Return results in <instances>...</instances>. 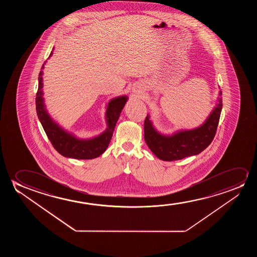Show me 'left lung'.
I'll return each mask as SVG.
<instances>
[{
  "label": "left lung",
  "mask_w": 257,
  "mask_h": 257,
  "mask_svg": "<svg viewBox=\"0 0 257 257\" xmlns=\"http://www.w3.org/2000/svg\"><path fill=\"white\" fill-rule=\"evenodd\" d=\"M220 95H222L221 91ZM221 109L222 100L220 98L218 105L203 125L194 130L179 132L170 137L158 134L152 125L148 116L144 122L146 143L159 159L167 162L198 155L213 141Z\"/></svg>",
  "instance_id": "left-lung-1"
}]
</instances>
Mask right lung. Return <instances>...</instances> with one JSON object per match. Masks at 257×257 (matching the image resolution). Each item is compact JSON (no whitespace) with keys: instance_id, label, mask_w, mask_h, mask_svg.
<instances>
[{"instance_id":"1","label":"right lung","mask_w":257,"mask_h":257,"mask_svg":"<svg viewBox=\"0 0 257 257\" xmlns=\"http://www.w3.org/2000/svg\"><path fill=\"white\" fill-rule=\"evenodd\" d=\"M52 54L53 52L50 53L48 59L52 56ZM46 62V60L43 64L41 71L39 74V88L36 94V109L47 137L51 141L53 148H55V150L65 157L82 160L98 157L102 153H104L106 148L109 146V141L112 138L113 132L116 126V121L118 119L120 113L126 102V96L117 97L109 102L106 113L108 128L103 134L92 140H77L76 138L73 137L72 135L64 132L61 128L58 126L56 123L50 118L44 107L42 98V69Z\"/></svg>"}]
</instances>
